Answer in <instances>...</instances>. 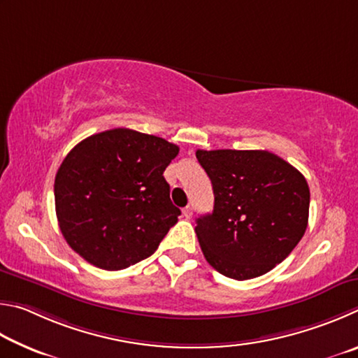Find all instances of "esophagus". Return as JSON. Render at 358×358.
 <instances>
[{
    "instance_id": "obj_1",
    "label": "esophagus",
    "mask_w": 358,
    "mask_h": 358,
    "mask_svg": "<svg viewBox=\"0 0 358 358\" xmlns=\"http://www.w3.org/2000/svg\"><path fill=\"white\" fill-rule=\"evenodd\" d=\"M192 214H193V210H192L190 206H187V208L182 209V215H184V218H187V220L192 218Z\"/></svg>"
}]
</instances>
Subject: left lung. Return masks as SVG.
I'll list each match as a JSON object with an SVG mask.
<instances>
[{"instance_id": "8db88e82", "label": "left lung", "mask_w": 358, "mask_h": 358, "mask_svg": "<svg viewBox=\"0 0 358 358\" xmlns=\"http://www.w3.org/2000/svg\"><path fill=\"white\" fill-rule=\"evenodd\" d=\"M214 189V210L196 218L206 261L228 278L261 277L302 239L310 189L299 169L268 150H196Z\"/></svg>"}]
</instances>
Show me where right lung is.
Returning <instances> with one entry per match:
<instances>
[{
  "label": "right lung",
  "mask_w": 358,
  "mask_h": 358,
  "mask_svg": "<svg viewBox=\"0 0 358 358\" xmlns=\"http://www.w3.org/2000/svg\"><path fill=\"white\" fill-rule=\"evenodd\" d=\"M179 146L131 129L87 136L55 178L59 229L73 252L105 271H121L152 255L180 209L163 171Z\"/></svg>",
  "instance_id": "1"
}]
</instances>
